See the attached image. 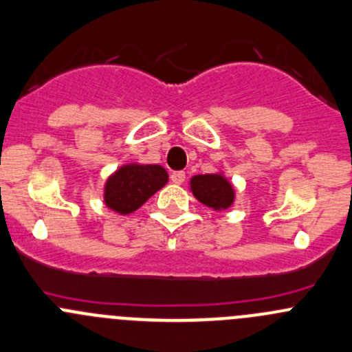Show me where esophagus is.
Returning <instances> with one entry per match:
<instances>
[{
	"instance_id": "obj_1",
	"label": "esophagus",
	"mask_w": 352,
	"mask_h": 352,
	"mask_svg": "<svg viewBox=\"0 0 352 352\" xmlns=\"http://www.w3.org/2000/svg\"><path fill=\"white\" fill-rule=\"evenodd\" d=\"M170 179H172L173 184H182L184 180H186V173H184V172H172Z\"/></svg>"
}]
</instances>
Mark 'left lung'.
Wrapping results in <instances>:
<instances>
[{"label": "left lung", "mask_w": 352, "mask_h": 352, "mask_svg": "<svg viewBox=\"0 0 352 352\" xmlns=\"http://www.w3.org/2000/svg\"><path fill=\"white\" fill-rule=\"evenodd\" d=\"M190 190L199 203L214 211L227 210L235 199L234 187L221 173L194 175L190 179Z\"/></svg>", "instance_id": "1"}]
</instances>
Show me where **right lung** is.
Instances as JSON below:
<instances>
[{"mask_svg":"<svg viewBox=\"0 0 352 352\" xmlns=\"http://www.w3.org/2000/svg\"><path fill=\"white\" fill-rule=\"evenodd\" d=\"M166 182L168 173L162 165L129 163L108 177L104 204L117 213L129 214L141 208Z\"/></svg>","mask_w":352,"mask_h":352,"instance_id":"right-lung-1","label":"right lung"}]
</instances>
